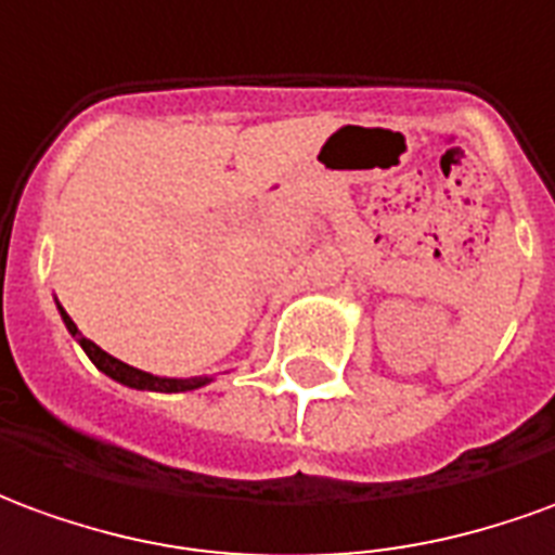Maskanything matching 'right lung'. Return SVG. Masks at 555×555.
<instances>
[{
    "label": "right lung",
    "mask_w": 555,
    "mask_h": 555,
    "mask_svg": "<svg viewBox=\"0 0 555 555\" xmlns=\"http://www.w3.org/2000/svg\"><path fill=\"white\" fill-rule=\"evenodd\" d=\"M59 313H62V320H65V325H68V332L77 337V344L86 349V356L92 359V364H95L98 371L107 373L109 379L128 385V388H140V391H164V395H179V391H194V388H199V385L211 383L208 376H194V379H167V376H152V373L137 371V367H131V364L113 359L109 352H104V349L98 347V344H92L89 337H82V334L77 332L74 320H70L65 310L59 308Z\"/></svg>",
    "instance_id": "1"
}]
</instances>
